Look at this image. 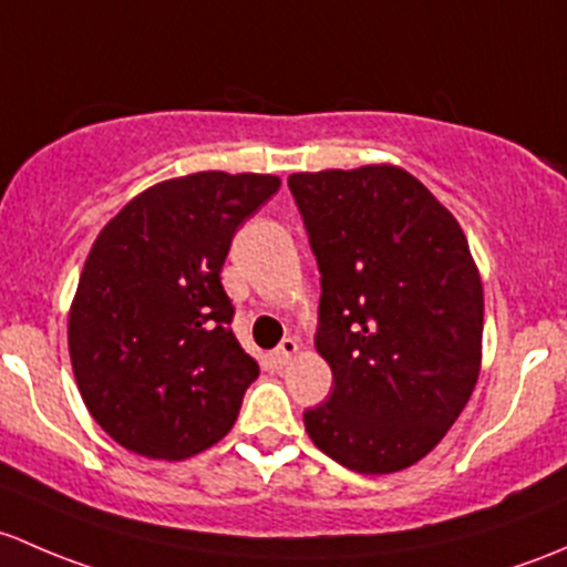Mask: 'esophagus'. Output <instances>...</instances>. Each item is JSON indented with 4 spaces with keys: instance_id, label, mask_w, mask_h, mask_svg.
Masks as SVG:
<instances>
[{
    "instance_id": "1",
    "label": "esophagus",
    "mask_w": 567,
    "mask_h": 567,
    "mask_svg": "<svg viewBox=\"0 0 567 567\" xmlns=\"http://www.w3.org/2000/svg\"><path fill=\"white\" fill-rule=\"evenodd\" d=\"M297 349H300V343H297L295 338H284V341L276 347V352H272V360H276L278 365H286L291 358H295Z\"/></svg>"
}]
</instances>
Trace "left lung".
Listing matches in <instances>:
<instances>
[{
  "mask_svg": "<svg viewBox=\"0 0 567 567\" xmlns=\"http://www.w3.org/2000/svg\"><path fill=\"white\" fill-rule=\"evenodd\" d=\"M322 272L324 404L302 412L319 451L363 475L440 445L481 371L483 286L458 220L399 166L291 174Z\"/></svg>",
  "mask_w": 567,
  "mask_h": 567,
  "instance_id": "1",
  "label": "left lung"
}]
</instances>
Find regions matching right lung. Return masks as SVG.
<instances>
[{
  "mask_svg": "<svg viewBox=\"0 0 567 567\" xmlns=\"http://www.w3.org/2000/svg\"><path fill=\"white\" fill-rule=\"evenodd\" d=\"M278 188L272 174L166 179L97 235L70 306V363L86 410L127 451L183 461L235 425L259 365L229 327L220 267Z\"/></svg>",
  "mask_w": 567,
  "mask_h": 567,
  "instance_id": "obj_1",
  "label": "right lung"
}]
</instances>
